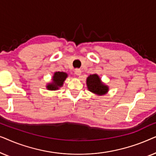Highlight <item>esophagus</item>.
I'll use <instances>...</instances> for the list:
<instances>
[{
    "label": "esophagus",
    "instance_id": "obj_1",
    "mask_svg": "<svg viewBox=\"0 0 156 156\" xmlns=\"http://www.w3.org/2000/svg\"><path fill=\"white\" fill-rule=\"evenodd\" d=\"M74 73L77 76H80L81 74H82V70L80 69H76L75 71H74Z\"/></svg>",
    "mask_w": 156,
    "mask_h": 156
}]
</instances>
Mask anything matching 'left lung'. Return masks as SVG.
<instances>
[{
    "label": "left lung",
    "mask_w": 156,
    "mask_h": 156,
    "mask_svg": "<svg viewBox=\"0 0 156 156\" xmlns=\"http://www.w3.org/2000/svg\"><path fill=\"white\" fill-rule=\"evenodd\" d=\"M87 88L91 92L97 95H104L108 92V87L101 82L97 74H91L87 79Z\"/></svg>",
    "instance_id": "left-lung-1"
}]
</instances>
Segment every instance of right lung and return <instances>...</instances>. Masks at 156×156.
Here are the masks:
<instances>
[{
  "mask_svg": "<svg viewBox=\"0 0 156 156\" xmlns=\"http://www.w3.org/2000/svg\"><path fill=\"white\" fill-rule=\"evenodd\" d=\"M68 74L63 72H55L52 76V82L47 85V89L48 90H57L59 87H62L64 82L67 77Z\"/></svg>",
  "mask_w": 156,
  "mask_h": 156,
  "instance_id": "obj_1",
  "label": "right lung"
}]
</instances>
